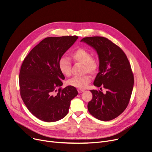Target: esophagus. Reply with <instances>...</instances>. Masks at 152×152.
Masks as SVG:
<instances>
[{
    "label": "esophagus",
    "mask_w": 152,
    "mask_h": 152,
    "mask_svg": "<svg viewBox=\"0 0 152 152\" xmlns=\"http://www.w3.org/2000/svg\"><path fill=\"white\" fill-rule=\"evenodd\" d=\"M84 91H85V90H83V89H80V88L77 89V91H78V93H83Z\"/></svg>",
    "instance_id": "1"
}]
</instances>
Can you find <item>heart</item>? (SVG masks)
<instances>
[{
    "label": "heart",
    "instance_id": "b5f03b06",
    "mask_svg": "<svg viewBox=\"0 0 152 152\" xmlns=\"http://www.w3.org/2000/svg\"><path fill=\"white\" fill-rule=\"evenodd\" d=\"M69 58L74 62H79L84 65V71L95 74L99 69L98 61L92 57L91 53L83 48H79L73 51L69 55ZM60 72L65 76L71 75V64L66 57H61L58 62ZM91 77L86 74L82 76H75L67 81V83L71 86L79 88H85L91 81Z\"/></svg>",
    "mask_w": 152,
    "mask_h": 152
}]
</instances>
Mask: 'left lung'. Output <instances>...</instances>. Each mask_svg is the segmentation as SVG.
Returning a JSON list of instances; mask_svg holds the SVG:
<instances>
[{"mask_svg": "<svg viewBox=\"0 0 152 152\" xmlns=\"http://www.w3.org/2000/svg\"><path fill=\"white\" fill-rule=\"evenodd\" d=\"M80 41L96 51L99 67L93 83L107 90L105 94L90 90L93 98L88 102V110L98 120L114 119L126 110L131 97L134 79L131 65L124 52L106 38L85 37Z\"/></svg>", "mask_w": 152, "mask_h": 152, "instance_id": "8db88e82", "label": "left lung"}]
</instances>
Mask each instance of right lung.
Returning <instances> with one entry per match:
<instances>
[{
    "instance_id": "1",
    "label": "right lung",
    "mask_w": 152,
    "mask_h": 152,
    "mask_svg": "<svg viewBox=\"0 0 152 152\" xmlns=\"http://www.w3.org/2000/svg\"><path fill=\"white\" fill-rule=\"evenodd\" d=\"M77 36L51 37L42 39L25 58L19 74L20 95L28 110L46 122L58 121L68 114L71 100L78 94L75 87L61 89L65 77L59 59Z\"/></svg>"
}]
</instances>
